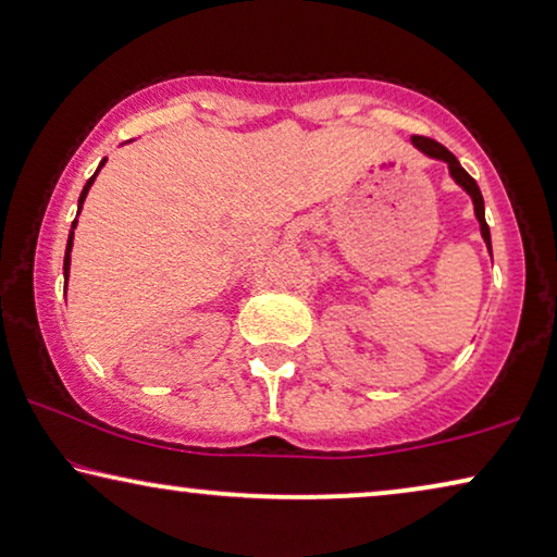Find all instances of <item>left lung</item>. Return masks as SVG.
Returning a JSON list of instances; mask_svg holds the SVG:
<instances>
[{
	"mask_svg": "<svg viewBox=\"0 0 557 557\" xmlns=\"http://www.w3.org/2000/svg\"><path fill=\"white\" fill-rule=\"evenodd\" d=\"M412 145L418 147L422 154L430 157V160L445 162V164H447V172H450V177L455 180V185L462 187L465 193L470 195V199H472V210H475V220H478V225H480V235H483V239H485L487 252L493 255V245H491V227H487V222H485V202H483V195H480L478 182L472 180L470 174L462 170V164L458 162V157H455L447 147H443L440 143H435V139H428V137H412Z\"/></svg>",
	"mask_w": 557,
	"mask_h": 557,
	"instance_id": "left-lung-1",
	"label": "left lung"
}]
</instances>
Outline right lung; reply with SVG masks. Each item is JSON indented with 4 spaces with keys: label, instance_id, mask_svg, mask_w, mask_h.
<instances>
[{
    "label": "right lung",
    "instance_id": "1",
    "mask_svg": "<svg viewBox=\"0 0 557 557\" xmlns=\"http://www.w3.org/2000/svg\"><path fill=\"white\" fill-rule=\"evenodd\" d=\"M104 162L107 160H102L99 162V168H97V172L92 174V177L87 180V185H85V189H82V195H79V202H77V214L82 212V205H85V199H87V195H89V187L95 185V177L99 174V170L104 168ZM74 227H77V220L72 222V230H70V237H66V250H64V295H66V280H70V262H72V245H74Z\"/></svg>",
    "mask_w": 557,
    "mask_h": 557
}]
</instances>
